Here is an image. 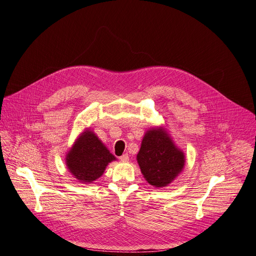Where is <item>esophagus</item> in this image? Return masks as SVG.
Returning a JSON list of instances; mask_svg holds the SVG:
<instances>
[{"mask_svg": "<svg viewBox=\"0 0 256 256\" xmlns=\"http://www.w3.org/2000/svg\"><path fill=\"white\" fill-rule=\"evenodd\" d=\"M119 160H121V162H128V154H122V156L119 158Z\"/></svg>", "mask_w": 256, "mask_h": 256, "instance_id": "esophagus-1", "label": "esophagus"}]
</instances>
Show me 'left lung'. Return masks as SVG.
I'll return each instance as SVG.
<instances>
[{"label":"left lung","instance_id":"obj_1","mask_svg":"<svg viewBox=\"0 0 256 256\" xmlns=\"http://www.w3.org/2000/svg\"><path fill=\"white\" fill-rule=\"evenodd\" d=\"M137 162L147 182L156 188H163L182 173L186 158L167 130L158 126L150 128L145 132Z\"/></svg>","mask_w":256,"mask_h":256}]
</instances>
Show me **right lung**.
<instances>
[{"mask_svg": "<svg viewBox=\"0 0 256 256\" xmlns=\"http://www.w3.org/2000/svg\"><path fill=\"white\" fill-rule=\"evenodd\" d=\"M116 158L90 128L80 132L65 156L68 171L82 184L100 178L109 163Z\"/></svg>", "mask_w": 256, "mask_h": 256, "instance_id": "obj_1", "label": "right lung"}]
</instances>
